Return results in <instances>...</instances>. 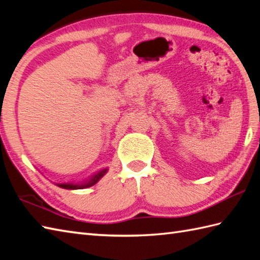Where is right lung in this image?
I'll list each match as a JSON object with an SVG mask.
<instances>
[{"instance_id": "obj_1", "label": "right lung", "mask_w": 260, "mask_h": 260, "mask_svg": "<svg viewBox=\"0 0 260 260\" xmlns=\"http://www.w3.org/2000/svg\"><path fill=\"white\" fill-rule=\"evenodd\" d=\"M106 171L107 170H103V171H101V172H98L95 176H93V178L90 180V181H88L87 183H85V184H71V183H59V184H57L58 186H60V187H62V189H67V190H74V189H84V187H87V186H91V185H93V184H96L97 182L99 181V179L102 178V176L106 173Z\"/></svg>"}]
</instances>
